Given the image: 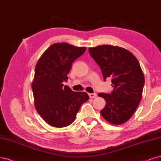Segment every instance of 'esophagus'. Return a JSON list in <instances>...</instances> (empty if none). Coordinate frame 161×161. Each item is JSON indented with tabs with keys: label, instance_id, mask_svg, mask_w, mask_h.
<instances>
[{
	"label": "esophagus",
	"instance_id": "esophagus-1",
	"mask_svg": "<svg viewBox=\"0 0 161 161\" xmlns=\"http://www.w3.org/2000/svg\"><path fill=\"white\" fill-rule=\"evenodd\" d=\"M89 96L90 98H96L97 97V94L96 93H89Z\"/></svg>",
	"mask_w": 161,
	"mask_h": 161
}]
</instances>
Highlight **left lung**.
Listing matches in <instances>:
<instances>
[{"label":"left lung","mask_w":161,"mask_h":161,"mask_svg":"<svg viewBox=\"0 0 161 161\" xmlns=\"http://www.w3.org/2000/svg\"><path fill=\"white\" fill-rule=\"evenodd\" d=\"M99 65L103 76L111 78L114 90L109 94L99 93L106 102L101 114L115 125L127 121L134 114L142 98L145 77L138 59L129 50L111 45L88 49Z\"/></svg>","instance_id":"1"}]
</instances>
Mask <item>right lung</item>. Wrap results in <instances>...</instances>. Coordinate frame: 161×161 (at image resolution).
<instances>
[{
    "mask_svg": "<svg viewBox=\"0 0 161 161\" xmlns=\"http://www.w3.org/2000/svg\"><path fill=\"white\" fill-rule=\"evenodd\" d=\"M86 47L65 42L51 45L36 65L32 90L38 114L50 125L61 128L72 123L81 105L89 99L86 92L71 91L67 81L71 64Z\"/></svg>",
    "mask_w": 161,
    "mask_h": 161,
    "instance_id": "obj_1",
    "label": "right lung"
}]
</instances>
